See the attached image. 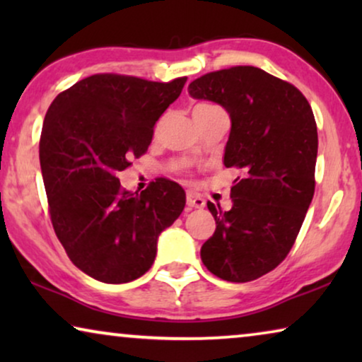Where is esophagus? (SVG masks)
<instances>
[{
  "instance_id": "34e87169",
  "label": "esophagus",
  "mask_w": 362,
  "mask_h": 362,
  "mask_svg": "<svg viewBox=\"0 0 362 362\" xmlns=\"http://www.w3.org/2000/svg\"><path fill=\"white\" fill-rule=\"evenodd\" d=\"M186 204L189 209H202L206 206V201L199 194H196V192H187Z\"/></svg>"
}]
</instances>
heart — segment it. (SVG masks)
I'll return each instance as SVG.
<instances>
[{
  "label": "heart",
  "instance_id": "b5f03b06",
  "mask_svg": "<svg viewBox=\"0 0 362 362\" xmlns=\"http://www.w3.org/2000/svg\"><path fill=\"white\" fill-rule=\"evenodd\" d=\"M211 108H217L216 105H211V103H199V105H197L194 110L196 112H199V110H211Z\"/></svg>",
  "mask_w": 362,
  "mask_h": 362
}]
</instances>
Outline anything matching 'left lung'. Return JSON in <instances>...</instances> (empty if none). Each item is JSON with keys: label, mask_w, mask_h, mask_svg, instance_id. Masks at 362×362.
Returning <instances> with one entry per match:
<instances>
[{"label": "left lung", "mask_w": 362, "mask_h": 362, "mask_svg": "<svg viewBox=\"0 0 362 362\" xmlns=\"http://www.w3.org/2000/svg\"><path fill=\"white\" fill-rule=\"evenodd\" d=\"M187 90L229 113L224 165L244 171L230 187V211L207 202L216 230L201 247V260L222 280H255L288 255L313 199V110L295 86L252 66L209 72Z\"/></svg>", "instance_id": "left-lung-1"}]
</instances>
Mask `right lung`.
Wrapping results in <instances>:
<instances>
[{
	"instance_id": "1",
	"label": "right lung",
	"mask_w": 362,
	"mask_h": 362,
	"mask_svg": "<svg viewBox=\"0 0 362 362\" xmlns=\"http://www.w3.org/2000/svg\"><path fill=\"white\" fill-rule=\"evenodd\" d=\"M186 81L95 74L49 107L39 141L49 214L69 259L92 279L141 276L155 262L158 237L185 209L177 182L160 177L138 194L123 189L117 173L145 155L153 127Z\"/></svg>"
}]
</instances>
